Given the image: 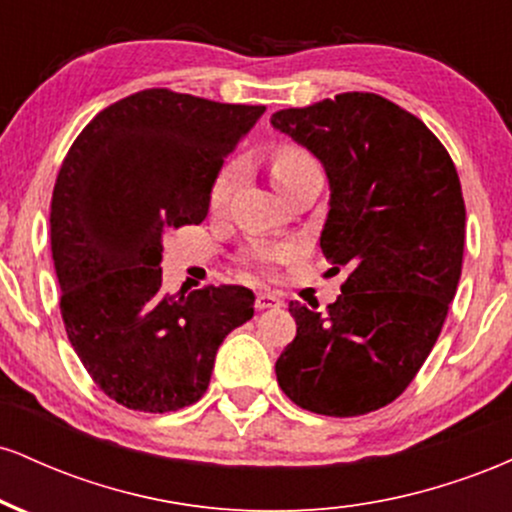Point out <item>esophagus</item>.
<instances>
[{
  "mask_svg": "<svg viewBox=\"0 0 512 512\" xmlns=\"http://www.w3.org/2000/svg\"><path fill=\"white\" fill-rule=\"evenodd\" d=\"M279 305H281L279 293H274V291H260V293H257V298H255V308L257 310L279 308Z\"/></svg>",
  "mask_w": 512,
  "mask_h": 512,
  "instance_id": "esophagus-1",
  "label": "esophagus"
}]
</instances>
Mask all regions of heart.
Segmentation results:
<instances>
[{
	"mask_svg": "<svg viewBox=\"0 0 512 512\" xmlns=\"http://www.w3.org/2000/svg\"><path fill=\"white\" fill-rule=\"evenodd\" d=\"M313 166H317V163L313 161V156H310L308 151H303L301 146H293V144L279 146V149L274 151V158H272L274 185L276 187L286 185V182H291L293 178H296V175H301L303 170H308ZM238 182H240V166H238V163H228V166H223L219 170V175H216L214 185H211V195H209L211 207L221 209L223 204L231 199L233 190L238 187ZM281 257H284V252L260 250V252H255L252 262H255L260 269H269L276 260H281Z\"/></svg>",
	"mask_w": 512,
	"mask_h": 512,
	"instance_id": "b5f03b06",
	"label": "heart"
}]
</instances>
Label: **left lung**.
Instances as JSON below:
<instances>
[{"label":"left lung","mask_w":512,"mask_h":512,"mask_svg":"<svg viewBox=\"0 0 512 512\" xmlns=\"http://www.w3.org/2000/svg\"><path fill=\"white\" fill-rule=\"evenodd\" d=\"M272 127L325 168L320 248L349 269L327 313L289 303L296 339L276 380L301 409L368 414L407 390L455 298L467 219L455 163L419 117L375 93L279 110Z\"/></svg>","instance_id":"left-lung-1"}]
</instances>
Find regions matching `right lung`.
I'll list each match as a JSON object with an SVG mask.
<instances>
[{
  "label": "right lung",
  "instance_id": "add662e5",
  "mask_svg": "<svg viewBox=\"0 0 512 512\" xmlns=\"http://www.w3.org/2000/svg\"><path fill=\"white\" fill-rule=\"evenodd\" d=\"M264 105L146 88L101 110L57 175L50 243L76 356L127 409L175 411L207 392L216 351L248 322L245 286L163 291V233L202 223L223 158Z\"/></svg>",
  "mask_w": 512,
  "mask_h": 512
}]
</instances>
